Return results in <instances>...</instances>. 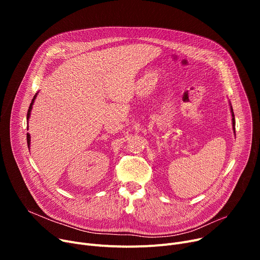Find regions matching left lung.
I'll list each match as a JSON object with an SVG mask.
<instances>
[{
  "label": "left lung",
  "instance_id": "8db88e82",
  "mask_svg": "<svg viewBox=\"0 0 260 260\" xmlns=\"http://www.w3.org/2000/svg\"><path fill=\"white\" fill-rule=\"evenodd\" d=\"M231 113H232V121H233V129L235 132V116H234V112H233V108L231 106Z\"/></svg>",
  "mask_w": 260,
  "mask_h": 260
}]
</instances>
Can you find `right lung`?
Instances as JSON below:
<instances>
[{
    "label": "right lung",
    "mask_w": 260,
    "mask_h": 260,
    "mask_svg": "<svg viewBox=\"0 0 260 260\" xmlns=\"http://www.w3.org/2000/svg\"><path fill=\"white\" fill-rule=\"evenodd\" d=\"M37 94H38V92L34 95V99H32V101H31V103H30V105H29L28 112H27V122H28V119H29V117H30L32 105H34V102H35V100H36V98H37ZM27 127H28V126H27ZM27 144H28V147H30V146H29V145H30V135H29L28 133H27Z\"/></svg>",
    "instance_id": "1"
}]
</instances>
